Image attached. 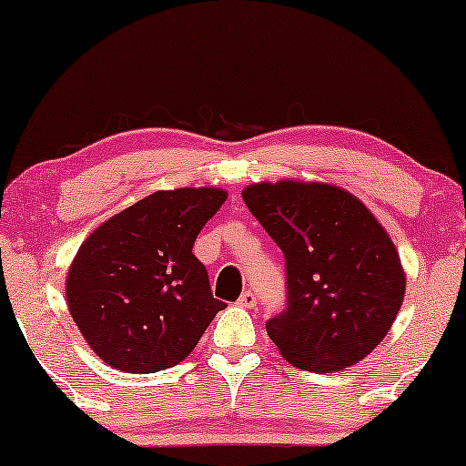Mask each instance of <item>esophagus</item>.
<instances>
[{
  "label": "esophagus",
  "instance_id": "34e87169",
  "mask_svg": "<svg viewBox=\"0 0 466 466\" xmlns=\"http://www.w3.org/2000/svg\"><path fill=\"white\" fill-rule=\"evenodd\" d=\"M241 308H248V309H252L254 305H257V295H254L252 290H246V292H241V297H239V301H238Z\"/></svg>",
  "mask_w": 466,
  "mask_h": 466
}]
</instances>
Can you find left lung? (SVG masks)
Masks as SVG:
<instances>
[{"instance_id": "8db88e82", "label": "left lung", "mask_w": 466, "mask_h": 466, "mask_svg": "<svg viewBox=\"0 0 466 466\" xmlns=\"http://www.w3.org/2000/svg\"><path fill=\"white\" fill-rule=\"evenodd\" d=\"M241 197L286 260V309L267 320L284 359L308 371L365 359L405 295L397 248L380 222L330 184L260 182Z\"/></svg>"}]
</instances>
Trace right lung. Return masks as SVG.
Listing matches in <instances>:
<instances>
[{
  "mask_svg": "<svg viewBox=\"0 0 466 466\" xmlns=\"http://www.w3.org/2000/svg\"><path fill=\"white\" fill-rule=\"evenodd\" d=\"M220 188L157 190L88 235L67 273V305L88 346L125 373H155L193 352L225 303L193 254Z\"/></svg>",
  "mask_w": 466,
  "mask_h": 466,
  "instance_id": "add662e5",
  "label": "right lung"
}]
</instances>
